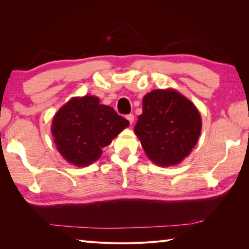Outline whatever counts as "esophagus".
I'll use <instances>...</instances> for the list:
<instances>
[{"mask_svg": "<svg viewBox=\"0 0 249 249\" xmlns=\"http://www.w3.org/2000/svg\"><path fill=\"white\" fill-rule=\"evenodd\" d=\"M126 119L128 120V122L130 123V125L134 123V120H135V116H134V114H128V115H126Z\"/></svg>", "mask_w": 249, "mask_h": 249, "instance_id": "obj_1", "label": "esophagus"}]
</instances>
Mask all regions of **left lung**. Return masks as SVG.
I'll return each mask as SVG.
<instances>
[{
  "label": "left lung",
  "mask_w": 249,
  "mask_h": 249,
  "mask_svg": "<svg viewBox=\"0 0 249 249\" xmlns=\"http://www.w3.org/2000/svg\"><path fill=\"white\" fill-rule=\"evenodd\" d=\"M142 106L134 131L146 156L160 167L178 165L199 140V110L174 89H153L144 95Z\"/></svg>",
  "instance_id": "1"
}]
</instances>
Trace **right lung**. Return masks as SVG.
I'll return each instance as SVG.
<instances>
[{
  "mask_svg": "<svg viewBox=\"0 0 249 249\" xmlns=\"http://www.w3.org/2000/svg\"><path fill=\"white\" fill-rule=\"evenodd\" d=\"M129 122L110 106L100 105L91 95L72 97L54 114L51 125L53 141L63 158L77 167H86L102 156Z\"/></svg>",
  "mask_w": 249,
  "mask_h": 249,
  "instance_id": "obj_1",
  "label": "right lung"
}]
</instances>
